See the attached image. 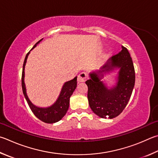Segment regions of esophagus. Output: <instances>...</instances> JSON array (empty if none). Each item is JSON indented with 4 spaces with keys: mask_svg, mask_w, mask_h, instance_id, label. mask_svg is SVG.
Returning <instances> with one entry per match:
<instances>
[{
    "mask_svg": "<svg viewBox=\"0 0 158 158\" xmlns=\"http://www.w3.org/2000/svg\"><path fill=\"white\" fill-rule=\"evenodd\" d=\"M88 79V76L85 73H81L77 76V81L79 82H85Z\"/></svg>",
    "mask_w": 158,
    "mask_h": 158,
    "instance_id": "esophagus-1",
    "label": "esophagus"
}]
</instances>
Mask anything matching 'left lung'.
Listing matches in <instances>:
<instances>
[{"label":"left lung","instance_id":"8db88e82","mask_svg":"<svg viewBox=\"0 0 158 158\" xmlns=\"http://www.w3.org/2000/svg\"><path fill=\"white\" fill-rule=\"evenodd\" d=\"M115 67L120 68L118 82L113 89L108 90L100 81L99 74ZM90 77L85 84L92 110L102 118L112 119L118 116L128 104L135 81L133 60L127 48L122 47L120 52L112 56L101 70L90 73Z\"/></svg>","mask_w":158,"mask_h":158}]
</instances>
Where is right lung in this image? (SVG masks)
Instances as JSON below:
<instances>
[{
  "instance_id": "add662e5",
  "label": "right lung",
  "mask_w": 158,
  "mask_h": 158,
  "mask_svg": "<svg viewBox=\"0 0 158 158\" xmlns=\"http://www.w3.org/2000/svg\"><path fill=\"white\" fill-rule=\"evenodd\" d=\"M41 41V40H40V41L37 42L36 44L34 45V46L32 48V49L36 46V44H39ZM29 53L30 52L26 54V56H25L23 63V66L21 78L23 93L25 98L26 99L27 104L29 105L31 110L32 111V113L34 114V115H35L37 118L41 120L42 122H44L45 123L53 124V123L57 122H59V120H61L67 113L68 108H69L70 98L77 87V77H74L73 80H70V81L65 83V84L62 88V90L61 93H60L59 98L55 102V104H53L52 106L47 108H41L36 107L31 104L30 99H28L24 83V69L25 64H26L27 56Z\"/></svg>"
}]
</instances>
